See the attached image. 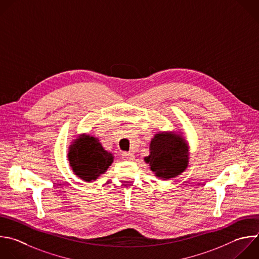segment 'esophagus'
Returning a JSON list of instances; mask_svg holds the SVG:
<instances>
[{
    "mask_svg": "<svg viewBox=\"0 0 259 259\" xmlns=\"http://www.w3.org/2000/svg\"><path fill=\"white\" fill-rule=\"evenodd\" d=\"M122 158L125 159V160H133L135 158V155L132 153V152H123L122 153Z\"/></svg>",
    "mask_w": 259,
    "mask_h": 259,
    "instance_id": "esophagus-1",
    "label": "esophagus"
}]
</instances>
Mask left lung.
I'll list each match as a JSON object with an SVG mask.
<instances>
[{"label": "left lung", "instance_id": "left-lung-1", "mask_svg": "<svg viewBox=\"0 0 259 259\" xmlns=\"http://www.w3.org/2000/svg\"><path fill=\"white\" fill-rule=\"evenodd\" d=\"M189 145L181 131H159L150 140L144 161L155 177L168 180L181 175L189 165Z\"/></svg>", "mask_w": 259, "mask_h": 259}]
</instances>
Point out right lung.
<instances>
[{
	"mask_svg": "<svg viewBox=\"0 0 259 259\" xmlns=\"http://www.w3.org/2000/svg\"><path fill=\"white\" fill-rule=\"evenodd\" d=\"M67 156L74 175L86 182L97 180L114 161V154L103 147L99 138L86 133L72 140Z\"/></svg>",
	"mask_w": 259,
	"mask_h": 259,
	"instance_id": "obj_1",
	"label": "right lung"
}]
</instances>
